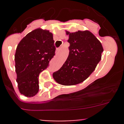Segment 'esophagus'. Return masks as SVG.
Instances as JSON below:
<instances>
[{
    "label": "esophagus",
    "instance_id": "esophagus-1",
    "mask_svg": "<svg viewBox=\"0 0 124 124\" xmlns=\"http://www.w3.org/2000/svg\"><path fill=\"white\" fill-rule=\"evenodd\" d=\"M60 51H61V48H57V50H56V53H59V52H60Z\"/></svg>",
    "mask_w": 124,
    "mask_h": 124
}]
</instances>
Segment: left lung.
<instances>
[{
	"label": "left lung",
	"mask_w": 124,
	"mask_h": 124,
	"mask_svg": "<svg viewBox=\"0 0 124 124\" xmlns=\"http://www.w3.org/2000/svg\"><path fill=\"white\" fill-rule=\"evenodd\" d=\"M69 55L58 71L53 74L57 83L74 85L85 81L92 73L101 59L103 48L100 41L88 31L70 33Z\"/></svg>",
	"instance_id": "1"
}]
</instances>
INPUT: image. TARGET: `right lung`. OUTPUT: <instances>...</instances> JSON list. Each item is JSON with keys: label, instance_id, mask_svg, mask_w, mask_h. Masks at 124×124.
I'll return each mask as SVG.
<instances>
[{"label": "right lung", "instance_id": "add662e5", "mask_svg": "<svg viewBox=\"0 0 124 124\" xmlns=\"http://www.w3.org/2000/svg\"><path fill=\"white\" fill-rule=\"evenodd\" d=\"M53 34L39 28L27 33L18 44L15 54L18 89L27 97L38 92L39 73L48 67L55 55Z\"/></svg>", "mask_w": 124, "mask_h": 124}]
</instances>
